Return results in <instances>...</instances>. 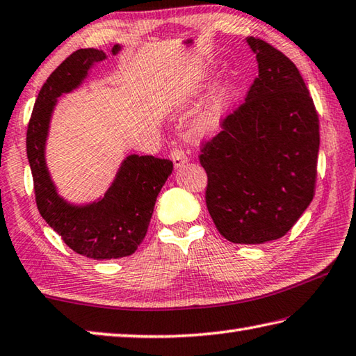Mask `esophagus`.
I'll return each mask as SVG.
<instances>
[{
  "instance_id": "1",
  "label": "esophagus",
  "mask_w": 356,
  "mask_h": 356,
  "mask_svg": "<svg viewBox=\"0 0 356 356\" xmlns=\"http://www.w3.org/2000/svg\"><path fill=\"white\" fill-rule=\"evenodd\" d=\"M171 159L174 161V166L179 168L185 165L186 161H188V157H186V154L182 149H172L171 151Z\"/></svg>"
}]
</instances>
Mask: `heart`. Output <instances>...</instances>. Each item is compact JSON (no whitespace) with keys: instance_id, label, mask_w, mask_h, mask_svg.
I'll return each mask as SVG.
<instances>
[{"instance_id":"heart-1","label":"heart","mask_w":356,"mask_h":356,"mask_svg":"<svg viewBox=\"0 0 356 356\" xmlns=\"http://www.w3.org/2000/svg\"><path fill=\"white\" fill-rule=\"evenodd\" d=\"M232 95V86L229 82H224L219 86L211 98L207 102L204 111L200 112L196 121V131L202 135L215 134L221 127L225 112H227L229 101Z\"/></svg>"}]
</instances>
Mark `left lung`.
<instances>
[{
    "label": "left lung",
    "mask_w": 356,
    "mask_h": 356,
    "mask_svg": "<svg viewBox=\"0 0 356 356\" xmlns=\"http://www.w3.org/2000/svg\"><path fill=\"white\" fill-rule=\"evenodd\" d=\"M245 42L257 54L258 77L221 132L200 146L199 161L219 234L261 244L286 235L313 200L319 118L294 63L261 38Z\"/></svg>",
    "instance_id": "8db88e82"
}]
</instances>
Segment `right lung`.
<instances>
[{"label": "right lung", "mask_w": 356, "mask_h": 356, "mask_svg": "<svg viewBox=\"0 0 356 356\" xmlns=\"http://www.w3.org/2000/svg\"><path fill=\"white\" fill-rule=\"evenodd\" d=\"M120 49L115 44L112 54ZM104 59V51L93 48L68 56L43 83L26 134L38 211L70 249L93 260H112L137 250L149 227L161 186L172 172L171 160L132 154L121 163L104 197L96 202L73 205L57 195L44 161L51 115L57 98L79 87L93 63Z\"/></svg>", "instance_id": "obj_1"}]
</instances>
